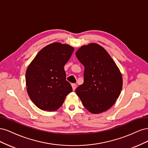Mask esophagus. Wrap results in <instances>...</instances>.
Wrapping results in <instances>:
<instances>
[{"instance_id": "1", "label": "esophagus", "mask_w": 148, "mask_h": 148, "mask_svg": "<svg viewBox=\"0 0 148 148\" xmlns=\"http://www.w3.org/2000/svg\"><path fill=\"white\" fill-rule=\"evenodd\" d=\"M71 86H72V88H73V90H75V89L77 88V84H75V83H73L71 84Z\"/></svg>"}]
</instances>
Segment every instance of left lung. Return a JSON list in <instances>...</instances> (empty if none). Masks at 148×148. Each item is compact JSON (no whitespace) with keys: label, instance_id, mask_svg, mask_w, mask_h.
Masks as SVG:
<instances>
[{"label":"left lung","instance_id":"1","mask_svg":"<svg viewBox=\"0 0 148 148\" xmlns=\"http://www.w3.org/2000/svg\"><path fill=\"white\" fill-rule=\"evenodd\" d=\"M76 56L84 65V82L75 92L83 106L92 114L110 109L122 88L120 71L105 49L96 43L80 47Z\"/></svg>","mask_w":148,"mask_h":148}]
</instances>
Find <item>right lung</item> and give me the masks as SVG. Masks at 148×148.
<instances>
[{
    "label": "right lung",
    "instance_id": "right-lung-1",
    "mask_svg": "<svg viewBox=\"0 0 148 148\" xmlns=\"http://www.w3.org/2000/svg\"><path fill=\"white\" fill-rule=\"evenodd\" d=\"M74 48L54 42L44 47L26 72V89L31 100L42 110L53 111L63 104L72 87L66 80L64 65Z\"/></svg>",
    "mask_w": 148,
    "mask_h": 148
}]
</instances>
